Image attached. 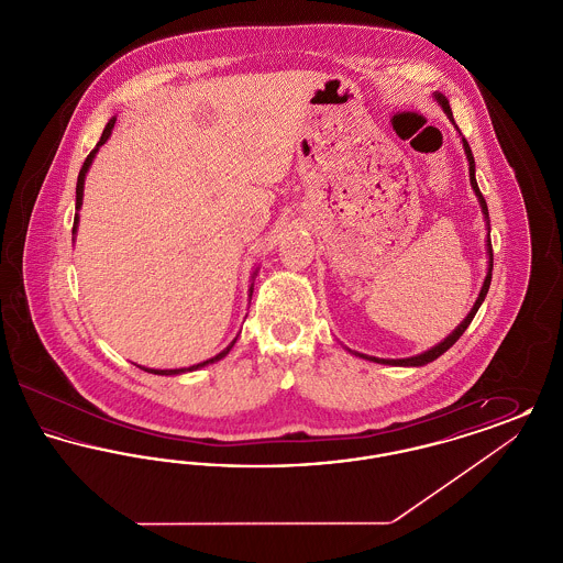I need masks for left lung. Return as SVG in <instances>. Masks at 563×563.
I'll return each mask as SVG.
<instances>
[{"label": "left lung", "instance_id": "8db88e82", "mask_svg": "<svg viewBox=\"0 0 563 563\" xmlns=\"http://www.w3.org/2000/svg\"><path fill=\"white\" fill-rule=\"evenodd\" d=\"M437 97V101L441 103V108L443 111L450 115V120H454V115H452V109H450V103H448V99L443 97V95H434ZM462 145H464V152H466V158H468V175H471V186L475 189V194H477V198H479V205H482V211L485 217H487V205H485V198L482 196V191H479V186H477V179H475V158H473V152H471V147H468V141L462 136ZM487 253H489V269H487V276H485V283H483L482 294L477 297V301H475V306H473V310L468 312V317L464 319V321L457 324V329H455L452 335H448L439 346H434V349L427 350L424 354H418V356H411V358H375V356H365V354H361L363 358H369V361H375V363H384V365H401V367H420V365H427L430 361H434V358H439L445 350L452 349L455 342L460 340V335L466 331V327L471 324V321L475 319V314H477V310H479V306L483 303V299H485V295H487V289H489V283H492V268H494V255H492V241L487 239Z\"/></svg>", "mask_w": 563, "mask_h": 563}]
</instances>
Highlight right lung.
<instances>
[{
    "label": "right lung",
    "instance_id": "right-lung-1",
    "mask_svg": "<svg viewBox=\"0 0 563 563\" xmlns=\"http://www.w3.org/2000/svg\"><path fill=\"white\" fill-rule=\"evenodd\" d=\"M113 124H115V118H111L108 122V126H106V131L101 134V139H99V143H97V147L86 156V161L81 164L80 175H78V186H76V211L81 207V196H84V177H86V170H88V166L92 164V158H95V154L99 152V147L106 143L109 139V134H111V129H113ZM76 228H78V213L74 217V234H76ZM249 294L253 295V285H251V289H249ZM234 346V342L228 346V349L223 350V352H219L217 356L213 358H209V361H205V363H198V365H194V367H189V369H147V367H141L143 372H150V374L156 375H177L184 374V372H194V369H200V367H205V365H209V363H214V361H219V358H223L230 349Z\"/></svg>",
    "mask_w": 563,
    "mask_h": 563
}]
</instances>
